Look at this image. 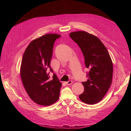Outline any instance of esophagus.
Returning a JSON list of instances; mask_svg holds the SVG:
<instances>
[{
    "label": "esophagus",
    "instance_id": "esophagus-1",
    "mask_svg": "<svg viewBox=\"0 0 131 131\" xmlns=\"http://www.w3.org/2000/svg\"><path fill=\"white\" fill-rule=\"evenodd\" d=\"M66 84L67 85H72V84H73V81H71V80H69V81H68L66 82Z\"/></svg>",
    "mask_w": 131,
    "mask_h": 131
}]
</instances>
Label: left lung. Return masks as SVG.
I'll use <instances>...</instances> for the list:
<instances>
[{
  "instance_id": "left-lung-1",
  "label": "left lung",
  "mask_w": 131,
  "mask_h": 131,
  "mask_svg": "<svg viewBox=\"0 0 131 131\" xmlns=\"http://www.w3.org/2000/svg\"><path fill=\"white\" fill-rule=\"evenodd\" d=\"M70 37L80 47L87 68L90 69L88 79L82 84L84 91L79 98L85 103L100 102L112 84L113 65L108 50L98 38L85 31L70 33Z\"/></svg>"
}]
</instances>
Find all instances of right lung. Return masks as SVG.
<instances>
[{
	"label": "right lung",
	"mask_w": 131,
	"mask_h": 131,
	"mask_svg": "<svg viewBox=\"0 0 131 131\" xmlns=\"http://www.w3.org/2000/svg\"><path fill=\"white\" fill-rule=\"evenodd\" d=\"M61 37L57 34H47L31 41L26 48L22 59L20 74L27 93L37 104L48 106L59 98L62 84L56 75L50 80L48 67L51 72V59L54 42Z\"/></svg>",
	"instance_id": "add662e5"
}]
</instances>
